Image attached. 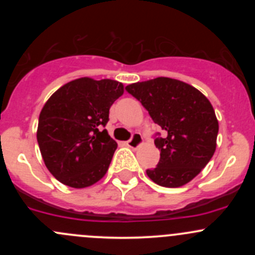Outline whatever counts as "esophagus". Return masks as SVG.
I'll return each instance as SVG.
<instances>
[{
  "instance_id": "esophagus-1",
  "label": "esophagus",
  "mask_w": 255,
  "mask_h": 255,
  "mask_svg": "<svg viewBox=\"0 0 255 255\" xmlns=\"http://www.w3.org/2000/svg\"><path fill=\"white\" fill-rule=\"evenodd\" d=\"M143 143V138L142 135L139 134V133H133V135L130 137L129 140H127V145L129 146V148H138V146L140 145V144Z\"/></svg>"
}]
</instances>
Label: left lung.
Here are the masks:
<instances>
[{"instance_id":"left-lung-1","label":"left lung","mask_w":255,"mask_h":255,"mask_svg":"<svg viewBox=\"0 0 255 255\" xmlns=\"http://www.w3.org/2000/svg\"><path fill=\"white\" fill-rule=\"evenodd\" d=\"M126 91L143 105L164 135H154L160 159L146 175L164 187L191 181L216 150L218 121L212 105L197 89L179 80L156 78L128 85Z\"/></svg>"}]
</instances>
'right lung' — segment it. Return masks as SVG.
Here are the masks:
<instances>
[{
  "label": "right lung",
  "instance_id": "add662e5",
  "mask_svg": "<svg viewBox=\"0 0 255 255\" xmlns=\"http://www.w3.org/2000/svg\"><path fill=\"white\" fill-rule=\"evenodd\" d=\"M115 80L76 79L56 90L43 107L37 140L48 170L75 189L104 177L117 143L106 129L110 109L122 96Z\"/></svg>",
  "mask_w": 255,
  "mask_h": 255
}]
</instances>
